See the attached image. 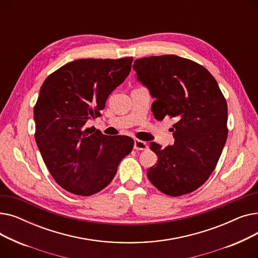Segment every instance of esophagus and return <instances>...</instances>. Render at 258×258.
<instances>
[{
  "label": "esophagus",
  "instance_id": "esophagus-1",
  "mask_svg": "<svg viewBox=\"0 0 258 258\" xmlns=\"http://www.w3.org/2000/svg\"><path fill=\"white\" fill-rule=\"evenodd\" d=\"M134 148H135V150H137V151H146L148 148V145H147L146 142H143V141L138 140V139H135Z\"/></svg>",
  "mask_w": 258,
  "mask_h": 258
}]
</instances>
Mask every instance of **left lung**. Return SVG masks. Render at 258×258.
Returning a JSON list of instances; mask_svg holds the SVG:
<instances>
[{"label":"left lung","mask_w":258,"mask_h":258,"mask_svg":"<svg viewBox=\"0 0 258 258\" xmlns=\"http://www.w3.org/2000/svg\"><path fill=\"white\" fill-rule=\"evenodd\" d=\"M133 69L155 99V118L175 120L173 145L162 148L151 142L158 161L147 170V178L167 196L190 194L208 180L226 143L224 95L207 69L177 55L139 58Z\"/></svg>","instance_id":"8db88e82"}]
</instances>
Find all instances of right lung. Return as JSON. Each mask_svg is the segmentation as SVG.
Wrapping results in <instances>:
<instances>
[{"mask_svg": "<svg viewBox=\"0 0 258 258\" xmlns=\"http://www.w3.org/2000/svg\"><path fill=\"white\" fill-rule=\"evenodd\" d=\"M133 57L77 59L49 75L33 110L35 141L55 182L88 197L112 182L120 161L134 147L126 136L108 138L86 128L131 72Z\"/></svg>", "mask_w": 258, "mask_h": 258, "instance_id": "add662e5", "label": "right lung"}]
</instances>
